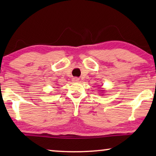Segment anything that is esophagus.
<instances>
[{"mask_svg":"<svg viewBox=\"0 0 156 156\" xmlns=\"http://www.w3.org/2000/svg\"><path fill=\"white\" fill-rule=\"evenodd\" d=\"M73 81H74V82H78L79 81H80V79L75 77V78H74V79H73Z\"/></svg>","mask_w":156,"mask_h":156,"instance_id":"obj_1","label":"esophagus"}]
</instances>
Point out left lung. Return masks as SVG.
<instances>
[{
	"mask_svg": "<svg viewBox=\"0 0 156 156\" xmlns=\"http://www.w3.org/2000/svg\"><path fill=\"white\" fill-rule=\"evenodd\" d=\"M101 91H104V90H101Z\"/></svg>",
	"mask_w": 156,
	"mask_h": 156,
	"instance_id": "8db88e82",
	"label": "left lung"
}]
</instances>
